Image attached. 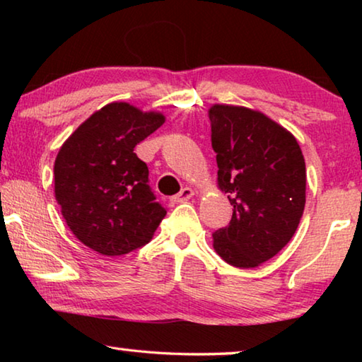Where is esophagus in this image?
Listing matches in <instances>:
<instances>
[{"mask_svg":"<svg viewBox=\"0 0 362 362\" xmlns=\"http://www.w3.org/2000/svg\"><path fill=\"white\" fill-rule=\"evenodd\" d=\"M194 194V192L189 187H185V188H182L179 193H177L175 196H173V198H170V201H174V203H185V201H188L189 198H192V196Z\"/></svg>","mask_w":362,"mask_h":362,"instance_id":"34e87169","label":"esophagus"}]
</instances>
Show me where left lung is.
Listing matches in <instances>:
<instances>
[{
  "mask_svg": "<svg viewBox=\"0 0 362 362\" xmlns=\"http://www.w3.org/2000/svg\"><path fill=\"white\" fill-rule=\"evenodd\" d=\"M217 183L228 193L230 225L214 233V249L238 268H255L283 249L305 209L306 169L296 137L257 110L209 108Z\"/></svg>",
  "mask_w": 362,
  "mask_h": 362,
  "instance_id": "1",
  "label": "left lung"
}]
</instances>
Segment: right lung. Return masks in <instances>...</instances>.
Listing matches in <instances>:
<instances>
[{
    "label": "right lung",
    "instance_id": "add662e5",
    "mask_svg": "<svg viewBox=\"0 0 362 362\" xmlns=\"http://www.w3.org/2000/svg\"><path fill=\"white\" fill-rule=\"evenodd\" d=\"M164 115L108 103L65 140L54 163V193L84 246L107 257L145 246L166 216L134 148L163 126Z\"/></svg>",
    "mask_w": 362,
    "mask_h": 362
}]
</instances>
